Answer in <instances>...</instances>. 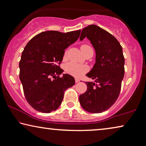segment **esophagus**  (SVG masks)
Segmentation results:
<instances>
[{
  "mask_svg": "<svg viewBox=\"0 0 146 146\" xmlns=\"http://www.w3.org/2000/svg\"><path fill=\"white\" fill-rule=\"evenodd\" d=\"M75 82H79L80 81V80L79 79H77V78H75Z\"/></svg>",
  "mask_w": 146,
  "mask_h": 146,
  "instance_id": "esophagus-1",
  "label": "esophagus"
}]
</instances>
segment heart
Masks as SVG:
<instances>
[{
    "instance_id": "b5f03b06",
    "label": "heart",
    "mask_w": 146,
    "mask_h": 146,
    "mask_svg": "<svg viewBox=\"0 0 146 146\" xmlns=\"http://www.w3.org/2000/svg\"><path fill=\"white\" fill-rule=\"evenodd\" d=\"M90 47V46H89L88 45L83 44L81 46L80 49L82 50L84 48ZM65 70H66L67 73L70 74L71 75L75 76V77H79V76L82 75L83 73H86L88 70V67L86 66H83V65L77 64L74 62H69L65 67Z\"/></svg>"
}]
</instances>
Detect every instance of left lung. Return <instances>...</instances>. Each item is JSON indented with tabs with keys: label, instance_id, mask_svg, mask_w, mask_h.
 <instances>
[{
	"label": "left lung",
	"instance_id": "left-lung-1",
	"mask_svg": "<svg viewBox=\"0 0 146 146\" xmlns=\"http://www.w3.org/2000/svg\"><path fill=\"white\" fill-rule=\"evenodd\" d=\"M85 37L96 51V63L86 76L96 83L86 82L87 90L79 96V102L86 111L99 113L111 107L118 98L125 75V58L116 38L98 26L84 27L80 40Z\"/></svg>",
	"mask_w": 146,
	"mask_h": 146
}]
</instances>
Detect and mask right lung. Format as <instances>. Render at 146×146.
Returning a JSON list of instances; mask_svg holds the SVG:
<instances>
[{
    "label": "right lung",
    "mask_w": 146,
    "mask_h": 146,
    "mask_svg": "<svg viewBox=\"0 0 146 146\" xmlns=\"http://www.w3.org/2000/svg\"><path fill=\"white\" fill-rule=\"evenodd\" d=\"M80 30L67 33L47 31L29 41L19 62V79L28 103L42 113L59 108L65 90L75 84V79L63 73L59 65L65 49L79 38Z\"/></svg>",
    "instance_id": "1"
}]
</instances>
